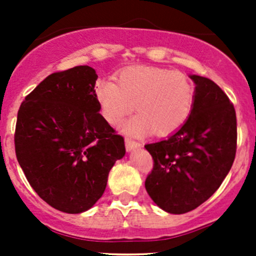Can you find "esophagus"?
I'll return each mask as SVG.
<instances>
[{"label":"esophagus","instance_id":"obj_1","mask_svg":"<svg viewBox=\"0 0 256 256\" xmlns=\"http://www.w3.org/2000/svg\"><path fill=\"white\" fill-rule=\"evenodd\" d=\"M125 146H126V150H128V151H132V150L138 148L141 144H140V142H138V141L131 140V138H125Z\"/></svg>","mask_w":256,"mask_h":256}]
</instances>
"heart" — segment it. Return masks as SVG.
Instances as JSON below:
<instances>
[{"instance_id":"b5f03b06","label":"heart","mask_w":256,"mask_h":256,"mask_svg":"<svg viewBox=\"0 0 256 256\" xmlns=\"http://www.w3.org/2000/svg\"><path fill=\"white\" fill-rule=\"evenodd\" d=\"M95 95L102 116L112 125H118L136 106L140 114L124 126L134 136L174 132L184 125L194 104V88L188 76L156 66H130L118 74V84L99 80Z\"/></svg>"}]
</instances>
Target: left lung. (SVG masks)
Returning <instances> with one entry per match:
<instances>
[{"label": "left lung", "mask_w": 256, "mask_h": 256, "mask_svg": "<svg viewBox=\"0 0 256 256\" xmlns=\"http://www.w3.org/2000/svg\"><path fill=\"white\" fill-rule=\"evenodd\" d=\"M194 82L192 112L180 130L144 144L154 168L144 180L154 203L172 214L193 210L213 196L233 166L236 152V109L210 79Z\"/></svg>", "instance_id": "left-lung-1"}]
</instances>
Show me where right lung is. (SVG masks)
<instances>
[{"label":"right lung","instance_id":"add662e5","mask_svg":"<svg viewBox=\"0 0 256 256\" xmlns=\"http://www.w3.org/2000/svg\"><path fill=\"white\" fill-rule=\"evenodd\" d=\"M98 76L89 66L50 74L26 96L14 148L33 190L50 207L76 214L98 202L125 156L122 136L100 114Z\"/></svg>","mask_w":256,"mask_h":256}]
</instances>
